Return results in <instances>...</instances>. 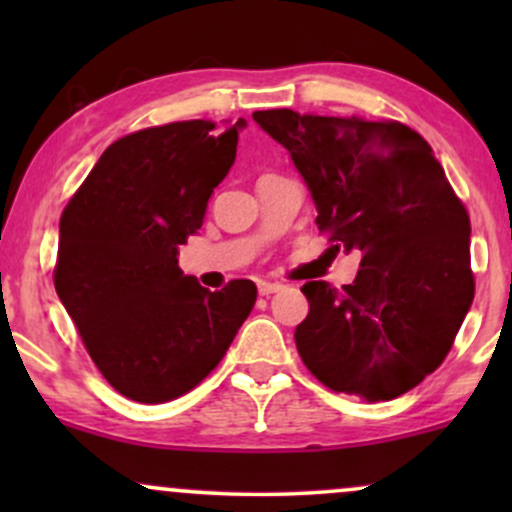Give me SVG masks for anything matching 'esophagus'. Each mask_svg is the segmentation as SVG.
<instances>
[{
  "label": "esophagus",
  "mask_w": 512,
  "mask_h": 512,
  "mask_svg": "<svg viewBox=\"0 0 512 512\" xmlns=\"http://www.w3.org/2000/svg\"><path fill=\"white\" fill-rule=\"evenodd\" d=\"M257 289H260L262 296H269V293H276L284 289V284H279V281H260L257 284Z\"/></svg>",
  "instance_id": "esophagus-1"
}]
</instances>
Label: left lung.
Wrapping results in <instances>:
<instances>
[{"instance_id":"left-lung-1","label":"left lung","mask_w":512,"mask_h":512,"mask_svg":"<svg viewBox=\"0 0 512 512\" xmlns=\"http://www.w3.org/2000/svg\"><path fill=\"white\" fill-rule=\"evenodd\" d=\"M291 154L354 284L308 281L296 346L310 373L366 402L395 399L448 356L474 301L469 216L421 134L402 122L257 110Z\"/></svg>"}]
</instances>
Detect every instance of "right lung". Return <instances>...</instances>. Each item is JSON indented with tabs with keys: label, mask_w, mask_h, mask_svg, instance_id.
I'll return each instance as SVG.
<instances>
[{
	"label": "right lung",
	"mask_w": 512,
	"mask_h": 512,
	"mask_svg": "<svg viewBox=\"0 0 512 512\" xmlns=\"http://www.w3.org/2000/svg\"><path fill=\"white\" fill-rule=\"evenodd\" d=\"M243 127V117L187 120L127 134L62 211L57 296L103 378L134 402H170L202 383L255 305L250 279L209 291L178 267Z\"/></svg>",
	"instance_id": "obj_1"
}]
</instances>
